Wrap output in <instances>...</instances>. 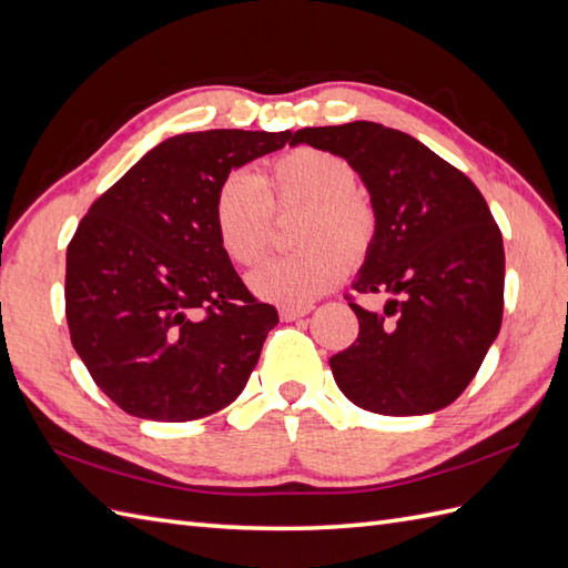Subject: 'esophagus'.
Returning <instances> with one entry per match:
<instances>
[{
	"instance_id": "34e87169",
	"label": "esophagus",
	"mask_w": 568,
	"mask_h": 568,
	"mask_svg": "<svg viewBox=\"0 0 568 568\" xmlns=\"http://www.w3.org/2000/svg\"><path fill=\"white\" fill-rule=\"evenodd\" d=\"M310 312H312V304H307V307H281V318L283 322H295V318L307 316Z\"/></svg>"
}]
</instances>
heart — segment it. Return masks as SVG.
Wrapping results in <instances>:
<instances>
[{"label":"heart","mask_w":568,"mask_h":568,"mask_svg":"<svg viewBox=\"0 0 568 568\" xmlns=\"http://www.w3.org/2000/svg\"><path fill=\"white\" fill-rule=\"evenodd\" d=\"M355 182L347 160L310 145L271 160L261 184L246 172L227 174L215 192L213 221L223 252L237 266L252 268L266 256L273 211L304 209L295 237L302 250L258 268L252 275L256 295L307 307L343 278L345 256L369 250L376 211Z\"/></svg>","instance_id":"heart-1"}]
</instances>
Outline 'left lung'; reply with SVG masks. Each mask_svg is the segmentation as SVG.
<instances>
[{
	"label": "left lung",
	"mask_w": 568,
	"mask_h": 568,
	"mask_svg": "<svg viewBox=\"0 0 568 568\" xmlns=\"http://www.w3.org/2000/svg\"><path fill=\"white\" fill-rule=\"evenodd\" d=\"M290 143L345 158L367 184L376 232L353 290L398 295L359 307V333L333 355L338 388L379 415H425L454 403L497 338L504 242L485 196L410 134L376 122L307 126Z\"/></svg>",
	"instance_id": "obj_1"
}]
</instances>
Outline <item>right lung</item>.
I'll return each instance as SVG.
<instances>
[{"instance_id":"1","label":"right lung","mask_w":568,"mask_h":568,"mask_svg":"<svg viewBox=\"0 0 568 568\" xmlns=\"http://www.w3.org/2000/svg\"><path fill=\"white\" fill-rule=\"evenodd\" d=\"M285 141L242 129L172 136L83 215L67 246L69 336L124 413L189 423L242 394L278 312L232 268L213 201L232 170Z\"/></svg>"}]
</instances>
